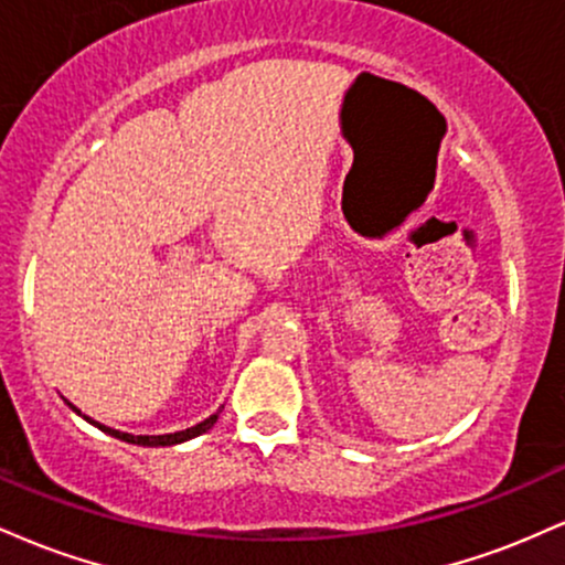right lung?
<instances>
[{
  "label": "right lung",
  "mask_w": 565,
  "mask_h": 565,
  "mask_svg": "<svg viewBox=\"0 0 565 565\" xmlns=\"http://www.w3.org/2000/svg\"><path fill=\"white\" fill-rule=\"evenodd\" d=\"M76 408V406H74ZM76 412H79V408H76ZM220 414V412H217ZM217 414H212L210 419H204V423H199V425H193V427H188V430H180V433H170V436H129V433H119V430H111V427H106V425H97L95 419H89V423L93 425H97L100 427L103 433H108V436H116L119 440H127V444H138V446H174V444H183V440H188V438H196V436H201V433H206L210 430L212 425L217 423Z\"/></svg>",
  "instance_id": "right-lung-1"
}]
</instances>
